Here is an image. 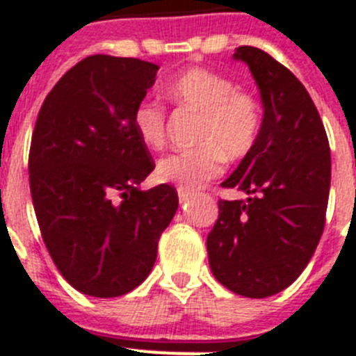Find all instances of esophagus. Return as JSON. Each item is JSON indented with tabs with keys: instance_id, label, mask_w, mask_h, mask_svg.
I'll use <instances>...</instances> for the list:
<instances>
[{
	"instance_id": "1",
	"label": "esophagus",
	"mask_w": 356,
	"mask_h": 356,
	"mask_svg": "<svg viewBox=\"0 0 356 356\" xmlns=\"http://www.w3.org/2000/svg\"><path fill=\"white\" fill-rule=\"evenodd\" d=\"M177 193H179V201H181V202H186L188 199H190V197L193 195L192 192H188V190H183V188H179Z\"/></svg>"
}]
</instances>
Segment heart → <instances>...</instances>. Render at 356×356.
Listing matches in <instances>:
<instances>
[{"label": "heart", "mask_w": 356, "mask_h": 356, "mask_svg": "<svg viewBox=\"0 0 356 356\" xmlns=\"http://www.w3.org/2000/svg\"><path fill=\"white\" fill-rule=\"evenodd\" d=\"M164 94L179 110L197 113L193 148L168 155L157 166L164 183L197 190L219 177L226 157H246L262 130L261 103L252 92L237 88L234 79L208 68H190L166 85ZM132 124L139 141L152 150L166 146V110L155 101L134 108Z\"/></svg>", "instance_id": "b5f03b06"}]
</instances>
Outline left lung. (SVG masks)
Listing matches in <instances>:
<instances>
[{
  "label": "left lung",
  "instance_id": "1",
  "mask_svg": "<svg viewBox=\"0 0 356 356\" xmlns=\"http://www.w3.org/2000/svg\"><path fill=\"white\" fill-rule=\"evenodd\" d=\"M234 58L250 67L264 118L253 150L222 183L248 199H219V219L206 246L220 284L243 297L264 298L293 284L321 241L330 143L312 97L284 65L255 47H238Z\"/></svg>",
  "mask_w": 356,
  "mask_h": 356
}]
</instances>
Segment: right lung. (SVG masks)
Segmentation results:
<instances>
[{"label": "right lung", "instance_id": "1", "mask_svg": "<svg viewBox=\"0 0 356 356\" xmlns=\"http://www.w3.org/2000/svg\"><path fill=\"white\" fill-rule=\"evenodd\" d=\"M159 67L88 56L56 83L32 134L29 173L43 243L72 288L119 297L141 284L177 211V192H141L155 163L132 113Z\"/></svg>", "mask_w": 356, "mask_h": 356}]
</instances>
